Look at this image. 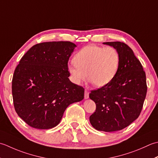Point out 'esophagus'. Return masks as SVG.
Masks as SVG:
<instances>
[{
	"mask_svg": "<svg viewBox=\"0 0 158 158\" xmlns=\"http://www.w3.org/2000/svg\"><path fill=\"white\" fill-rule=\"evenodd\" d=\"M89 98V91H86V90H85V99H88Z\"/></svg>",
	"mask_w": 158,
	"mask_h": 158,
	"instance_id": "1",
	"label": "esophagus"
}]
</instances>
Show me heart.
I'll return each mask as SVG.
<instances>
[{
    "mask_svg": "<svg viewBox=\"0 0 158 158\" xmlns=\"http://www.w3.org/2000/svg\"><path fill=\"white\" fill-rule=\"evenodd\" d=\"M73 61L74 65L67 68L73 82L80 85L87 76L96 87H102L110 83L117 74L120 56L113 47L88 45L75 54Z\"/></svg>",
    "mask_w": 158,
    "mask_h": 158,
    "instance_id": "1",
    "label": "heart"
}]
</instances>
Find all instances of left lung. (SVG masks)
I'll return each instance as SVG.
<instances>
[{
	"label": "left lung",
	"instance_id": "1",
	"mask_svg": "<svg viewBox=\"0 0 158 158\" xmlns=\"http://www.w3.org/2000/svg\"><path fill=\"white\" fill-rule=\"evenodd\" d=\"M103 44L118 51L119 67L110 83L89 94L96 104L95 112L89 120L97 130L110 132L123 130L138 117L147 87L143 66L127 44L120 41Z\"/></svg>",
	"mask_w": 158,
	"mask_h": 158
}]
</instances>
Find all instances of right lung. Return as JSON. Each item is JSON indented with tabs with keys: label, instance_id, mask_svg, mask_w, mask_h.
I'll return each mask as SVG.
<instances>
[{
	"label": "right lung",
	"instance_id": "1",
	"mask_svg": "<svg viewBox=\"0 0 158 158\" xmlns=\"http://www.w3.org/2000/svg\"><path fill=\"white\" fill-rule=\"evenodd\" d=\"M76 47L70 41L38 44L16 67L12 80L14 108L31 127L48 130L56 126L66 108L84 99L85 89L70 81L67 70Z\"/></svg>",
	"mask_w": 158,
	"mask_h": 158
}]
</instances>
